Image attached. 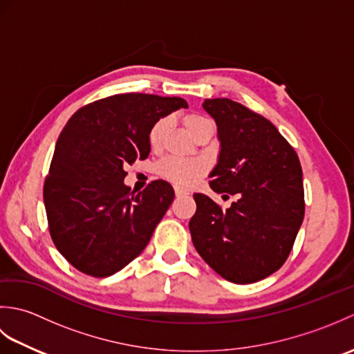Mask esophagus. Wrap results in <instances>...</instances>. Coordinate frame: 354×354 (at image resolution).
Listing matches in <instances>:
<instances>
[{
  "label": "esophagus",
  "mask_w": 354,
  "mask_h": 354,
  "mask_svg": "<svg viewBox=\"0 0 354 354\" xmlns=\"http://www.w3.org/2000/svg\"><path fill=\"white\" fill-rule=\"evenodd\" d=\"M175 194L178 198H183V196H187V194H190L187 190L181 189V187H175Z\"/></svg>",
  "instance_id": "obj_1"
}]
</instances>
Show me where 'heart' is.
Listing matches in <instances>:
<instances>
[{
  "mask_svg": "<svg viewBox=\"0 0 354 354\" xmlns=\"http://www.w3.org/2000/svg\"><path fill=\"white\" fill-rule=\"evenodd\" d=\"M207 123H209L208 120L196 114H190L184 117L185 129L189 131L193 137L196 135V132L201 129V127ZM165 129H167V120H160V122H156L152 126V129L149 132V142L153 149H158L161 146ZM158 171H160L164 178L170 179L173 183H176L179 185H189L194 181V179L202 175V171H204V165H202L199 161H184V160H178V158H169V160H164L160 165H158Z\"/></svg>",
  "mask_w": 354,
  "mask_h": 354,
  "instance_id": "1",
  "label": "heart"
}]
</instances>
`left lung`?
Returning <instances> with one entry per match:
<instances>
[{"label":"left lung","mask_w":354,"mask_h":354,"mask_svg":"<svg viewBox=\"0 0 354 354\" xmlns=\"http://www.w3.org/2000/svg\"><path fill=\"white\" fill-rule=\"evenodd\" d=\"M202 108L221 145L209 187L239 199L223 212L205 194H193V245L225 280L260 281L283 266L303 223L301 164L277 127L243 104L205 99Z\"/></svg>","instance_id":"8db88e82"}]
</instances>
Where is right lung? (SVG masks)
<instances>
[{
    "instance_id": "1",
    "label": "right lung",
    "mask_w": 354,
    "mask_h": 354,
    "mask_svg": "<svg viewBox=\"0 0 354 354\" xmlns=\"http://www.w3.org/2000/svg\"><path fill=\"white\" fill-rule=\"evenodd\" d=\"M189 104L181 97L117 94L80 108L56 141L44 205L57 251L80 272L109 277L138 257L175 198L158 179L140 193L124 167L150 153L149 132Z\"/></svg>"
}]
</instances>
